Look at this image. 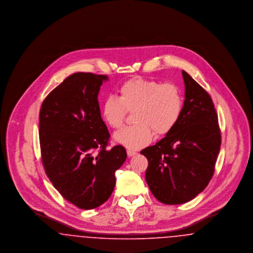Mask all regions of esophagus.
Wrapping results in <instances>:
<instances>
[{"label": "esophagus", "instance_id": "esophagus-1", "mask_svg": "<svg viewBox=\"0 0 253 253\" xmlns=\"http://www.w3.org/2000/svg\"><path fill=\"white\" fill-rule=\"evenodd\" d=\"M127 155H128V157H133V156H135V155H137V153L129 149V150H127Z\"/></svg>", "mask_w": 253, "mask_h": 253}]
</instances>
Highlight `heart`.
Returning <instances> with one entry per match:
<instances>
[{"label":"heart","mask_w":253,"mask_h":253,"mask_svg":"<svg viewBox=\"0 0 253 253\" xmlns=\"http://www.w3.org/2000/svg\"><path fill=\"white\" fill-rule=\"evenodd\" d=\"M119 97L108 96L101 106V116L111 128L123 125L127 112H132L134 124L114 135L115 140L129 149H140L154 136L170 132L180 119L184 98L179 86L160 84L140 77L125 82L119 89Z\"/></svg>","instance_id":"b5f03b06"}]
</instances>
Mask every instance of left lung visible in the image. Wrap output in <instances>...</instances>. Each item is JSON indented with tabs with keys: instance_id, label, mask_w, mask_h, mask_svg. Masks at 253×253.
I'll list each match as a JSON object with an SVG mask.
<instances>
[{
	"instance_id": "obj_1",
	"label": "left lung",
	"mask_w": 253,
	"mask_h": 253,
	"mask_svg": "<svg viewBox=\"0 0 253 253\" xmlns=\"http://www.w3.org/2000/svg\"><path fill=\"white\" fill-rule=\"evenodd\" d=\"M185 100L174 128L140 152L149 165L146 182L158 201L179 205L203 192L211 179L221 146L218 117L211 96L182 71Z\"/></svg>"
}]
</instances>
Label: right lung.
<instances>
[{"instance_id": "add662e5", "label": "right lung", "mask_w": 253, "mask_h": 253, "mask_svg": "<svg viewBox=\"0 0 253 253\" xmlns=\"http://www.w3.org/2000/svg\"><path fill=\"white\" fill-rule=\"evenodd\" d=\"M105 75L75 73L45 97L40 111L42 161L49 180L73 205L92 210L109 199L123 146L107 150L110 133L97 95Z\"/></svg>"}]
</instances>
